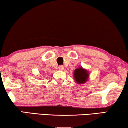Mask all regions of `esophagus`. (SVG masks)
<instances>
[{"mask_svg": "<svg viewBox=\"0 0 128 128\" xmlns=\"http://www.w3.org/2000/svg\"><path fill=\"white\" fill-rule=\"evenodd\" d=\"M58 68H59V70L62 71L64 69V67L63 66H60L59 67H58Z\"/></svg>", "mask_w": 128, "mask_h": 128, "instance_id": "esophagus-1", "label": "esophagus"}]
</instances>
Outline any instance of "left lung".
Instances as JSON below:
<instances>
[{
  "label": "left lung",
  "mask_w": 128,
  "mask_h": 128,
  "mask_svg": "<svg viewBox=\"0 0 128 128\" xmlns=\"http://www.w3.org/2000/svg\"><path fill=\"white\" fill-rule=\"evenodd\" d=\"M74 78L79 84H84L88 80L89 73L87 70L79 67L74 71Z\"/></svg>",
  "instance_id": "obj_1"
}]
</instances>
